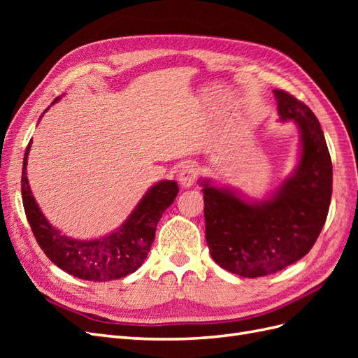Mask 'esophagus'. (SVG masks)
I'll return each instance as SVG.
<instances>
[{
  "label": "esophagus",
  "instance_id": "esophagus-1",
  "mask_svg": "<svg viewBox=\"0 0 358 358\" xmlns=\"http://www.w3.org/2000/svg\"><path fill=\"white\" fill-rule=\"evenodd\" d=\"M197 179V169L194 164H185L180 170L178 175V180L182 187H191L196 183Z\"/></svg>",
  "mask_w": 358,
  "mask_h": 358
}]
</instances>
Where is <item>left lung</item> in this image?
<instances>
[{"mask_svg":"<svg viewBox=\"0 0 358 358\" xmlns=\"http://www.w3.org/2000/svg\"><path fill=\"white\" fill-rule=\"evenodd\" d=\"M280 121L300 129V159L292 175L263 201L201 180L206 242L216 264L243 278L279 272L305 257L327 220L333 167L317 116L296 96L275 90Z\"/></svg>","mask_w":358,"mask_h":358,"instance_id":"left-lung-1","label":"left lung"}]
</instances>
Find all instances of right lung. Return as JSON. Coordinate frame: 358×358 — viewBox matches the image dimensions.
Listing matches in <instances>:
<instances>
[{"label":"right lung","instance_id":"obj_1","mask_svg":"<svg viewBox=\"0 0 358 358\" xmlns=\"http://www.w3.org/2000/svg\"><path fill=\"white\" fill-rule=\"evenodd\" d=\"M57 101H59V96L52 104ZM31 143L25 150L20 180L22 201L27 220L43 252L64 272L94 282H106L136 272L150 251L162 213L178 196V183L175 180L155 183L138 201L127 221L112 234L95 241H76L53 229L32 196L27 178Z\"/></svg>","mask_w":358,"mask_h":358}]
</instances>
